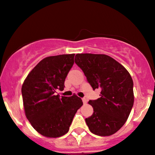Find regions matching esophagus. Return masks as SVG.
<instances>
[{
    "instance_id": "34e87169",
    "label": "esophagus",
    "mask_w": 155,
    "mask_h": 155,
    "mask_svg": "<svg viewBox=\"0 0 155 155\" xmlns=\"http://www.w3.org/2000/svg\"><path fill=\"white\" fill-rule=\"evenodd\" d=\"M82 101H83L84 104H86V103H87V100L86 98H82Z\"/></svg>"
}]
</instances>
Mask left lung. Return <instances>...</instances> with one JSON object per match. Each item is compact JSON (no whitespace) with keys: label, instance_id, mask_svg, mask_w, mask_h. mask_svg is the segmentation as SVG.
<instances>
[{"label":"left lung","instance_id":"8db88e82","mask_svg":"<svg viewBox=\"0 0 155 155\" xmlns=\"http://www.w3.org/2000/svg\"><path fill=\"white\" fill-rule=\"evenodd\" d=\"M75 63L83 71L93 90L100 89V97L89 100L94 113L86 118L89 131L106 137L118 131L134 105V82L120 63L103 54H76Z\"/></svg>","mask_w":155,"mask_h":155}]
</instances>
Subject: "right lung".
Returning <instances> with one entry per match:
<instances>
[{"mask_svg": "<svg viewBox=\"0 0 155 155\" xmlns=\"http://www.w3.org/2000/svg\"><path fill=\"white\" fill-rule=\"evenodd\" d=\"M75 54L42 59L28 74L21 87L25 115L32 127L42 136L62 137L69 130L73 118L83 105L76 95L60 96L74 65Z\"/></svg>", "mask_w": 155, "mask_h": 155, "instance_id": "right-lung-1", "label": "right lung"}]
</instances>
